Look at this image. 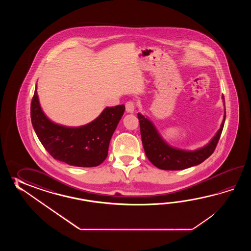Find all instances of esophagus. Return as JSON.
Instances as JSON below:
<instances>
[{"mask_svg":"<svg viewBox=\"0 0 251 251\" xmlns=\"http://www.w3.org/2000/svg\"><path fill=\"white\" fill-rule=\"evenodd\" d=\"M134 107H135V104L132 100H129V101L126 103V112L133 113Z\"/></svg>","mask_w":251,"mask_h":251,"instance_id":"obj_1","label":"esophagus"}]
</instances>
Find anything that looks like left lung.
I'll use <instances>...</instances> for the list:
<instances>
[{"label":"left lung","instance_id":"8db88e82","mask_svg":"<svg viewBox=\"0 0 251 251\" xmlns=\"http://www.w3.org/2000/svg\"><path fill=\"white\" fill-rule=\"evenodd\" d=\"M223 99L224 100V97ZM137 117L144 151L150 161L160 170L179 171L198 165L213 154L224 129L226 113L224 112V118L221 127L210 143L203 148L193 151L171 147L160 137L149 119L144 118L140 113Z\"/></svg>","mask_w":251,"mask_h":251}]
</instances>
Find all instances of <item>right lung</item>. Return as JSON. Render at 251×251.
Here are the masks:
<instances>
[{
    "label": "right lung",
    "mask_w": 251,
    "mask_h": 251,
    "mask_svg": "<svg viewBox=\"0 0 251 251\" xmlns=\"http://www.w3.org/2000/svg\"><path fill=\"white\" fill-rule=\"evenodd\" d=\"M125 106L107 107L90 124L66 127L50 121L38 101L37 86L30 106L33 128L45 149L54 160L76 167H96L106 160L113 133Z\"/></svg>",
    "instance_id": "obj_1"
}]
</instances>
